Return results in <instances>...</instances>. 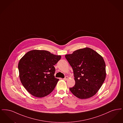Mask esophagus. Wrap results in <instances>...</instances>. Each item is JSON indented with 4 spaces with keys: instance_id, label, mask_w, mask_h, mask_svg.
<instances>
[{
    "instance_id": "34e87169",
    "label": "esophagus",
    "mask_w": 123,
    "mask_h": 123,
    "mask_svg": "<svg viewBox=\"0 0 123 123\" xmlns=\"http://www.w3.org/2000/svg\"><path fill=\"white\" fill-rule=\"evenodd\" d=\"M68 78H69V77H68V76H65L63 79H64V80H65V81H67V80L68 79Z\"/></svg>"
}]
</instances>
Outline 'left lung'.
<instances>
[{"label": "left lung", "instance_id": "obj_1", "mask_svg": "<svg viewBox=\"0 0 123 123\" xmlns=\"http://www.w3.org/2000/svg\"><path fill=\"white\" fill-rule=\"evenodd\" d=\"M65 57L73 69L75 77V85L70 88L71 92L81 99L94 96L105 80V64L102 57L86 47L65 55Z\"/></svg>", "mask_w": 123, "mask_h": 123}]
</instances>
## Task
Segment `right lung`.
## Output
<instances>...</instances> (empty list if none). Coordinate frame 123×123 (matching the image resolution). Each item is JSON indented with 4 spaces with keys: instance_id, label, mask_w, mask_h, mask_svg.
Listing matches in <instances>:
<instances>
[{
    "instance_id": "obj_1",
    "label": "right lung",
    "mask_w": 123,
    "mask_h": 123,
    "mask_svg": "<svg viewBox=\"0 0 123 123\" xmlns=\"http://www.w3.org/2000/svg\"><path fill=\"white\" fill-rule=\"evenodd\" d=\"M61 58L47 51L34 50L21 58L18 65L19 77L30 94L41 98L53 91L59 80L54 76V65Z\"/></svg>"
}]
</instances>
